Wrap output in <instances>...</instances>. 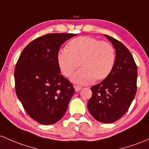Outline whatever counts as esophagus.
Returning <instances> with one entry per match:
<instances>
[{"label":"esophagus","instance_id":"obj_1","mask_svg":"<svg viewBox=\"0 0 149 149\" xmlns=\"http://www.w3.org/2000/svg\"><path fill=\"white\" fill-rule=\"evenodd\" d=\"M74 88L75 89V91H79L81 89V86H74Z\"/></svg>","mask_w":149,"mask_h":149}]
</instances>
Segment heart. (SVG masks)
<instances>
[{
	"label": "heart",
	"instance_id": "1",
	"mask_svg": "<svg viewBox=\"0 0 149 149\" xmlns=\"http://www.w3.org/2000/svg\"><path fill=\"white\" fill-rule=\"evenodd\" d=\"M114 48L106 41H100L89 36H80L70 41L68 48L58 52V61L61 71L72 77L73 82L87 84L94 80L106 78L114 66Z\"/></svg>",
	"mask_w": 149,
	"mask_h": 149
}]
</instances>
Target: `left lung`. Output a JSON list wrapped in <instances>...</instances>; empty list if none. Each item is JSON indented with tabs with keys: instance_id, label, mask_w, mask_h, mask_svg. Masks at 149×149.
<instances>
[{
	"instance_id": "left-lung-1",
	"label": "left lung",
	"mask_w": 149,
	"mask_h": 149,
	"mask_svg": "<svg viewBox=\"0 0 149 149\" xmlns=\"http://www.w3.org/2000/svg\"><path fill=\"white\" fill-rule=\"evenodd\" d=\"M115 49L114 66L101 83L91 86L88 109L98 121L112 123L128 111L136 92L137 67L130 51L115 38L105 34Z\"/></svg>"
}]
</instances>
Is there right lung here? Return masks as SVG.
<instances>
[{
    "mask_svg": "<svg viewBox=\"0 0 149 149\" xmlns=\"http://www.w3.org/2000/svg\"><path fill=\"white\" fill-rule=\"evenodd\" d=\"M74 34H48L29 43L15 70L17 96L27 114L42 125L54 124L65 115L74 94L72 84L61 74L60 48Z\"/></svg>",
    "mask_w": 149,
    "mask_h": 149,
    "instance_id": "right-lung-1",
    "label": "right lung"
}]
</instances>
